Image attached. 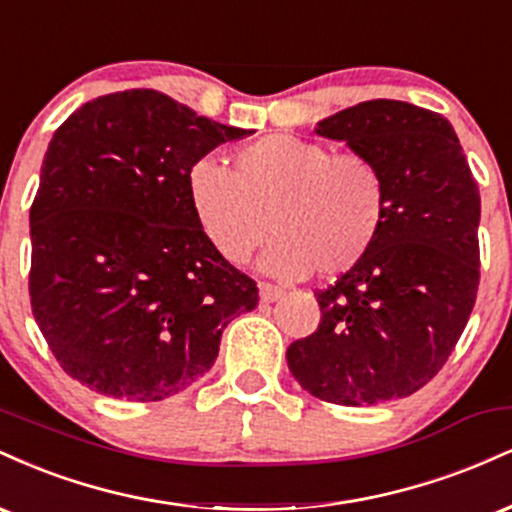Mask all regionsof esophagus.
I'll list each match as a JSON object with an SVG mask.
<instances>
[{"mask_svg":"<svg viewBox=\"0 0 512 512\" xmlns=\"http://www.w3.org/2000/svg\"><path fill=\"white\" fill-rule=\"evenodd\" d=\"M281 296H284V289H279V286L274 284H267V281H260V298L264 303L279 301Z\"/></svg>","mask_w":512,"mask_h":512,"instance_id":"34e87169","label":"esophagus"}]
</instances>
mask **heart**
<instances>
[{
	"instance_id": "obj_1",
	"label": "heart",
	"mask_w": 512,
	"mask_h": 512,
	"mask_svg": "<svg viewBox=\"0 0 512 512\" xmlns=\"http://www.w3.org/2000/svg\"><path fill=\"white\" fill-rule=\"evenodd\" d=\"M187 199L223 260L248 262L267 238V272L286 279L354 269L378 240L387 182L373 158L269 134L233 154V173L202 158L187 170Z\"/></svg>"
}]
</instances>
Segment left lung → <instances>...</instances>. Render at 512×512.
<instances>
[{
  "label": "left lung",
  "instance_id": "1",
  "mask_svg": "<svg viewBox=\"0 0 512 512\" xmlns=\"http://www.w3.org/2000/svg\"><path fill=\"white\" fill-rule=\"evenodd\" d=\"M315 132L378 163L387 216L368 255L315 291L320 325L289 346L286 361L325 402L409 397L445 366L477 301V180L450 122L411 103H358Z\"/></svg>",
  "mask_w": 512,
  "mask_h": 512
}]
</instances>
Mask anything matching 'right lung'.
Masks as SVG:
<instances>
[{
    "instance_id": "1",
    "label": "right lung",
    "mask_w": 512,
    "mask_h": 512,
    "mask_svg": "<svg viewBox=\"0 0 512 512\" xmlns=\"http://www.w3.org/2000/svg\"><path fill=\"white\" fill-rule=\"evenodd\" d=\"M250 129L154 88L108 93L52 134L31 207L33 317L64 373L158 402L202 378L228 322L260 301L187 199V170Z\"/></svg>"
}]
</instances>
